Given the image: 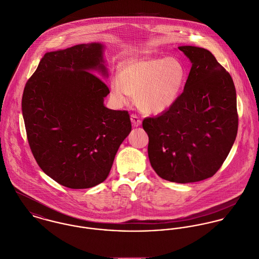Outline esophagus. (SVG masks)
<instances>
[{
    "label": "esophagus",
    "mask_w": 259,
    "mask_h": 259,
    "mask_svg": "<svg viewBox=\"0 0 259 259\" xmlns=\"http://www.w3.org/2000/svg\"><path fill=\"white\" fill-rule=\"evenodd\" d=\"M131 122L134 127H138L141 125V119L136 114L131 115Z\"/></svg>",
    "instance_id": "obj_1"
}]
</instances>
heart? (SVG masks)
<instances>
[{
  "mask_svg": "<svg viewBox=\"0 0 259 259\" xmlns=\"http://www.w3.org/2000/svg\"><path fill=\"white\" fill-rule=\"evenodd\" d=\"M186 80L184 65L174 57L131 58L123 62L111 82V96L119 105L135 97L147 113H162L178 99Z\"/></svg>",
  "mask_w": 259,
  "mask_h": 259,
  "instance_id": "heart-1",
  "label": "heart"
}]
</instances>
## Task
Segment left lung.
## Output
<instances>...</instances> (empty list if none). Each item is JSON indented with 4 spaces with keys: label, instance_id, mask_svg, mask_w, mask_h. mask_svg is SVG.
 <instances>
[{
    "label": "left lung",
    "instance_id": "8db88e82",
    "mask_svg": "<svg viewBox=\"0 0 259 259\" xmlns=\"http://www.w3.org/2000/svg\"><path fill=\"white\" fill-rule=\"evenodd\" d=\"M192 63L183 92L157 117L143 120L148 156L162 179L176 183L212 177L238 129L236 91L230 74L204 48H178Z\"/></svg>",
    "mask_w": 259,
    "mask_h": 259
}]
</instances>
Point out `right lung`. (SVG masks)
Returning <instances> with one entry per match:
<instances>
[{
	"instance_id": "add662e5",
	"label": "right lung",
	"mask_w": 259,
	"mask_h": 259,
	"mask_svg": "<svg viewBox=\"0 0 259 259\" xmlns=\"http://www.w3.org/2000/svg\"><path fill=\"white\" fill-rule=\"evenodd\" d=\"M102 50L101 44L91 43L45 54L23 93L34 158L53 180L71 189L105 181L132 129L128 111L104 106L109 88L90 72L107 75Z\"/></svg>"
}]
</instances>
